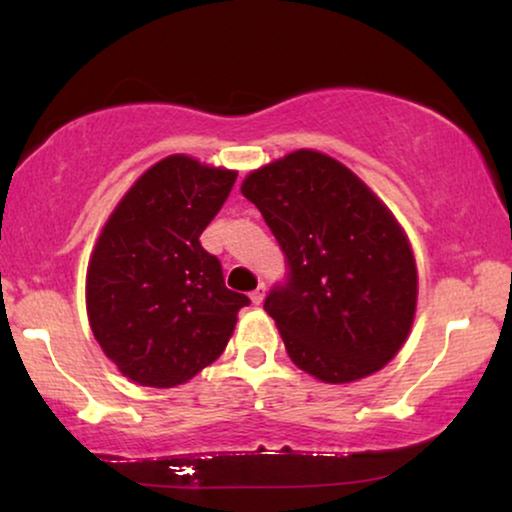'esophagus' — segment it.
<instances>
[{"label": "esophagus", "instance_id": "esophagus-1", "mask_svg": "<svg viewBox=\"0 0 512 512\" xmlns=\"http://www.w3.org/2000/svg\"><path fill=\"white\" fill-rule=\"evenodd\" d=\"M263 298H265V284H258L254 291H251V303L254 305H261L263 303Z\"/></svg>", "mask_w": 512, "mask_h": 512}]
</instances>
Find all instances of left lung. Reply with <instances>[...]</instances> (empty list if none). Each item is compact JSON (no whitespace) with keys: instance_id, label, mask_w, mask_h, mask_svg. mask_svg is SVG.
I'll return each instance as SVG.
<instances>
[{"instance_id":"8db88e82","label":"left lung","mask_w":512,"mask_h":512,"mask_svg":"<svg viewBox=\"0 0 512 512\" xmlns=\"http://www.w3.org/2000/svg\"><path fill=\"white\" fill-rule=\"evenodd\" d=\"M286 256L265 298L300 370L328 384L394 359L417 307V268L394 214L326 153L300 149L242 181Z\"/></svg>"}]
</instances>
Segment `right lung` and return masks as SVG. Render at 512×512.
Segmentation results:
<instances>
[{"instance_id":"1","label":"right lung","mask_w":512,"mask_h":512,"mask_svg":"<svg viewBox=\"0 0 512 512\" xmlns=\"http://www.w3.org/2000/svg\"><path fill=\"white\" fill-rule=\"evenodd\" d=\"M235 179V170L167 156L104 223L86 277L90 328L102 352L142 387H177L214 363L249 305L200 244Z\"/></svg>"}]
</instances>
